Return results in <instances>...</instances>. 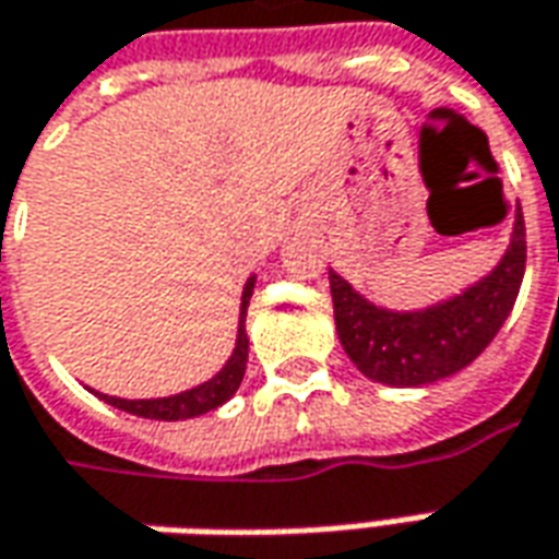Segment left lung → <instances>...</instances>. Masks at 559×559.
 Instances as JSON below:
<instances>
[{"label":"left lung","instance_id":"8db88e82","mask_svg":"<svg viewBox=\"0 0 559 559\" xmlns=\"http://www.w3.org/2000/svg\"><path fill=\"white\" fill-rule=\"evenodd\" d=\"M523 271L526 227L520 205L496 267L433 305L409 310L376 305L329 267L341 347L362 376L388 388H421L455 376L498 335L516 301Z\"/></svg>","mask_w":559,"mask_h":559}]
</instances>
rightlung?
I'll list each match as a JSON object with an SVG mask.
<instances>
[{"label":"right lung","mask_w":559,"mask_h":559,"mask_svg":"<svg viewBox=\"0 0 559 559\" xmlns=\"http://www.w3.org/2000/svg\"><path fill=\"white\" fill-rule=\"evenodd\" d=\"M258 276H249L242 286V298H239V325H236V344L234 354L227 357V362L221 366L215 376L209 381H202L197 388L181 393H168V396H147V400H126V396H110V393L88 391L100 396L104 403H110L116 409L138 415V418H156V421H187V418H200L205 412L224 406L242 384L246 376V362H249V335H246V313H249V301Z\"/></svg>","instance_id":"add662e5"}]
</instances>
